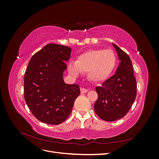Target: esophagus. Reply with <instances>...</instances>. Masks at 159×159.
<instances>
[{
  "label": "esophagus",
  "instance_id": "obj_1",
  "mask_svg": "<svg viewBox=\"0 0 159 159\" xmlns=\"http://www.w3.org/2000/svg\"><path fill=\"white\" fill-rule=\"evenodd\" d=\"M81 93H87L88 91V89H85V88H81Z\"/></svg>",
  "mask_w": 159,
  "mask_h": 159
}]
</instances>
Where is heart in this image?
<instances>
[{"label": "heart", "mask_w": 159, "mask_h": 159, "mask_svg": "<svg viewBox=\"0 0 159 159\" xmlns=\"http://www.w3.org/2000/svg\"><path fill=\"white\" fill-rule=\"evenodd\" d=\"M117 64L115 53L109 49L91 50L81 54L74 62L69 64V71L74 76L87 72L89 80L102 82L112 74Z\"/></svg>", "instance_id": "obj_1"}]
</instances>
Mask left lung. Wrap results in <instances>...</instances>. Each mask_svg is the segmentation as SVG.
Segmentation results:
<instances>
[{
    "mask_svg": "<svg viewBox=\"0 0 159 159\" xmlns=\"http://www.w3.org/2000/svg\"><path fill=\"white\" fill-rule=\"evenodd\" d=\"M119 64L115 74L96 87L98 98L94 110L104 121H114L123 117L133 104L137 95V82L132 62L125 52L115 44Z\"/></svg>",
    "mask_w": 159,
    "mask_h": 159,
    "instance_id": "8db88e82",
    "label": "left lung"
}]
</instances>
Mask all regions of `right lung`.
<instances>
[{
	"mask_svg": "<svg viewBox=\"0 0 159 159\" xmlns=\"http://www.w3.org/2000/svg\"><path fill=\"white\" fill-rule=\"evenodd\" d=\"M70 47L49 44L34 54L24 81L26 103L39 121L59 125L68 117L80 94L78 84H66L63 72L70 58Z\"/></svg>",
	"mask_w": 159,
	"mask_h": 159,
	"instance_id": "add662e5",
	"label": "right lung"
}]
</instances>
